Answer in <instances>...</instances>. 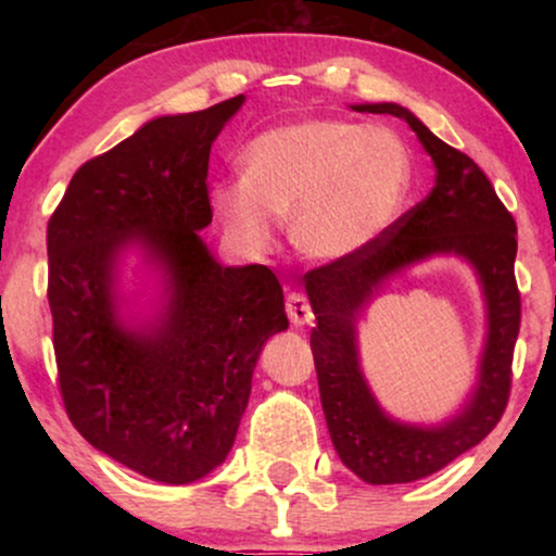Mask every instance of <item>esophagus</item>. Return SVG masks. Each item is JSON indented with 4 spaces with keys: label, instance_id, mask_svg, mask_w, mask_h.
Returning a JSON list of instances; mask_svg holds the SVG:
<instances>
[{
    "label": "esophagus",
    "instance_id": "34e87169",
    "mask_svg": "<svg viewBox=\"0 0 556 556\" xmlns=\"http://www.w3.org/2000/svg\"><path fill=\"white\" fill-rule=\"evenodd\" d=\"M286 314L291 318L293 326H306L314 321V311H311V303L303 293L293 291L286 295Z\"/></svg>",
    "mask_w": 556,
    "mask_h": 556
}]
</instances>
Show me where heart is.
I'll list each match as a JSON object with an SVG mask.
<instances>
[{
	"mask_svg": "<svg viewBox=\"0 0 556 556\" xmlns=\"http://www.w3.org/2000/svg\"><path fill=\"white\" fill-rule=\"evenodd\" d=\"M245 174L217 181L212 200L227 232L248 250L273 240L291 212L295 248L316 261L367 250L400 215L413 181L405 141L387 128L303 118L248 143Z\"/></svg>",
	"mask_w": 556,
	"mask_h": 556,
	"instance_id": "heart-1",
	"label": "heart"
}]
</instances>
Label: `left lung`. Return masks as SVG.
I'll return each instance as SVG.
<instances>
[{
    "label": "left lung",
    "mask_w": 556,
    "mask_h": 556,
    "mask_svg": "<svg viewBox=\"0 0 556 556\" xmlns=\"http://www.w3.org/2000/svg\"><path fill=\"white\" fill-rule=\"evenodd\" d=\"M354 111L407 121L435 164V187L359 255L318 265L303 276L316 314L311 352L326 425L341 463L367 483H409L481 443L504 415L521 324L514 276L516 223L481 166L440 141L407 109L367 103L354 105ZM438 252L466 256L477 268L490 308V333L482 377L464 413L438 429H415L390 421L370 397L355 356V316L392 271Z\"/></svg>",
    "instance_id": "8db88e82"
}]
</instances>
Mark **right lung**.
Here are the masks:
<instances>
[{
    "label": "right lung",
    "instance_id": "right-lung-1",
    "mask_svg": "<svg viewBox=\"0 0 556 556\" xmlns=\"http://www.w3.org/2000/svg\"><path fill=\"white\" fill-rule=\"evenodd\" d=\"M245 101L149 121L73 174L48 223V301L65 413L98 451L162 483H192L227 458L265 341L288 329L268 265L225 268L200 238L207 166ZM136 241L167 276L154 327L128 330L112 276Z\"/></svg>",
    "mask_w": 556,
    "mask_h": 556
}]
</instances>
